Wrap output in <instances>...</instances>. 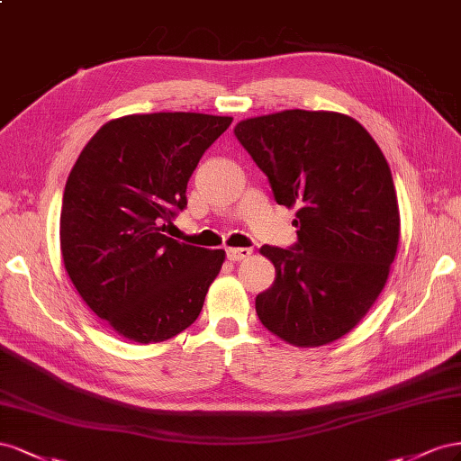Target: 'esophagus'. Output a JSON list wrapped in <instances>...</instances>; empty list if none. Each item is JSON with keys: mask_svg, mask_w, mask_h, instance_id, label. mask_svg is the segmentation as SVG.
<instances>
[{"mask_svg": "<svg viewBox=\"0 0 461 461\" xmlns=\"http://www.w3.org/2000/svg\"><path fill=\"white\" fill-rule=\"evenodd\" d=\"M251 249H247V247H240V249H226V257L230 258V260H233V262H238V260H243V258H247V257H251Z\"/></svg>", "mask_w": 461, "mask_h": 461, "instance_id": "esophagus-1", "label": "esophagus"}]
</instances>
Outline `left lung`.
<instances>
[{
  "mask_svg": "<svg viewBox=\"0 0 461 461\" xmlns=\"http://www.w3.org/2000/svg\"><path fill=\"white\" fill-rule=\"evenodd\" d=\"M270 181L297 208V243L262 245L276 268L255 309L272 334L317 348L359 324L386 285L400 241V210L383 150L353 117L284 110L233 129Z\"/></svg>",
  "mask_w": 461,
  "mask_h": 461,
  "instance_id": "left-lung-1",
  "label": "left lung"
}]
</instances>
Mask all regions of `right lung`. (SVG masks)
<instances>
[{"mask_svg":"<svg viewBox=\"0 0 461 461\" xmlns=\"http://www.w3.org/2000/svg\"><path fill=\"white\" fill-rule=\"evenodd\" d=\"M226 115H123L98 129L65 183L59 241L85 303L139 344L177 336L201 314L226 253L179 243L164 221L187 206V183Z\"/></svg>","mask_w":461,"mask_h":461,"instance_id":"right-lung-1","label":"right lung"}]
</instances>
